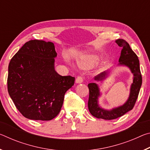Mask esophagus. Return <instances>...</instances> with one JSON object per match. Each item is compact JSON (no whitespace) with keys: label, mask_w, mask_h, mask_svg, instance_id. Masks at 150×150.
Instances as JSON below:
<instances>
[{"label":"esophagus","mask_w":150,"mask_h":150,"mask_svg":"<svg viewBox=\"0 0 150 150\" xmlns=\"http://www.w3.org/2000/svg\"><path fill=\"white\" fill-rule=\"evenodd\" d=\"M76 83H83V76H78V77H77V79H76Z\"/></svg>","instance_id":"1"}]
</instances>
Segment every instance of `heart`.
Here are the masks:
<instances>
[{
  "label": "heart",
  "instance_id": "b5f03b06",
  "mask_svg": "<svg viewBox=\"0 0 150 150\" xmlns=\"http://www.w3.org/2000/svg\"><path fill=\"white\" fill-rule=\"evenodd\" d=\"M96 58L95 57H88L87 59L85 61H83V62H81L80 64L84 68H88L90 67L91 66H93L96 63Z\"/></svg>",
  "mask_w": 150,
  "mask_h": 150
}]
</instances>
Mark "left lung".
<instances>
[{"mask_svg":"<svg viewBox=\"0 0 150 150\" xmlns=\"http://www.w3.org/2000/svg\"><path fill=\"white\" fill-rule=\"evenodd\" d=\"M118 46L122 47L120 56L119 58L120 65H124L130 68L134 74L133 83L131 86L130 94L128 100L124 105L114 108L111 110H106L101 108L98 105V97L100 96L99 89L96 83H89L88 85L89 89V97L88 101V108L91 115L97 118L104 120H113L125 115L128 111L131 110L135 105L137 98L140 90L142 77L139 69V63L137 55L131 49L130 45L126 40L118 39L116 41ZM106 73H100L95 77V80H102L106 77Z\"/></svg>","mask_w":150,"mask_h":150,"instance_id":"obj_1","label":"left lung"}]
</instances>
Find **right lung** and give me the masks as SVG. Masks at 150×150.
Returning <instances> with one entry per match:
<instances>
[{"label": "right lung", "instance_id": "right-lung-1", "mask_svg": "<svg viewBox=\"0 0 150 150\" xmlns=\"http://www.w3.org/2000/svg\"><path fill=\"white\" fill-rule=\"evenodd\" d=\"M54 43L31 40L10 62L7 87L16 108L26 118L51 120L58 115L75 77L54 69Z\"/></svg>", "mask_w": 150, "mask_h": 150}]
</instances>
